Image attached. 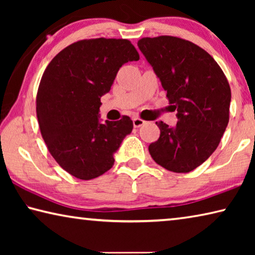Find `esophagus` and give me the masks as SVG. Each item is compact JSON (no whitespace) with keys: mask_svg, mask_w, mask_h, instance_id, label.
Returning a JSON list of instances; mask_svg holds the SVG:
<instances>
[{"mask_svg":"<svg viewBox=\"0 0 255 255\" xmlns=\"http://www.w3.org/2000/svg\"><path fill=\"white\" fill-rule=\"evenodd\" d=\"M132 124H133V127L138 128V127L143 126V125L145 124V122H144L143 119H140V118H138V117H135V118L132 119Z\"/></svg>","mask_w":255,"mask_h":255,"instance_id":"obj_1","label":"esophagus"}]
</instances>
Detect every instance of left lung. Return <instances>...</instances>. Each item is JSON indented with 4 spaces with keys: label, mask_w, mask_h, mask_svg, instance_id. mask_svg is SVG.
I'll list each match as a JSON object with an SVG mask.
<instances>
[{
    "label": "left lung",
    "mask_w": 255,
    "mask_h": 255,
    "mask_svg": "<svg viewBox=\"0 0 255 255\" xmlns=\"http://www.w3.org/2000/svg\"><path fill=\"white\" fill-rule=\"evenodd\" d=\"M137 45L178 112L174 127L156 123L161 135L148 146L149 154L164 169L188 173L214 153L225 132L230 84L216 60L191 41L158 36L141 38Z\"/></svg>",
    "instance_id": "left-lung-1"
}]
</instances>
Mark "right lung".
I'll list each match as a JSON object with an SVG mask.
<instances>
[{
	"instance_id": "obj_1",
	"label": "right lung",
	"mask_w": 255,
	"mask_h": 255,
	"mask_svg": "<svg viewBox=\"0 0 255 255\" xmlns=\"http://www.w3.org/2000/svg\"><path fill=\"white\" fill-rule=\"evenodd\" d=\"M139 59L127 39H84L67 46L46 67L36 98L41 136L62 169L81 180L106 173L132 120L99 122L101 97L125 63Z\"/></svg>"
}]
</instances>
